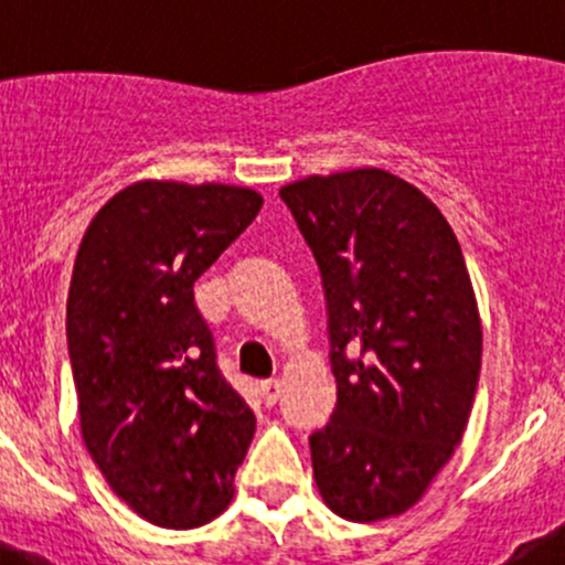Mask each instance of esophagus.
Masks as SVG:
<instances>
[{"mask_svg": "<svg viewBox=\"0 0 565 565\" xmlns=\"http://www.w3.org/2000/svg\"><path fill=\"white\" fill-rule=\"evenodd\" d=\"M259 391H262V398H265L267 404H276L278 402V396H281V380H265V383L259 385Z\"/></svg>", "mask_w": 565, "mask_h": 565, "instance_id": "obj_1", "label": "esophagus"}]
</instances>
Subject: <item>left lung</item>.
Here are the masks:
<instances>
[{
	"instance_id": "left-lung-1",
	"label": "left lung",
	"mask_w": 565,
	"mask_h": 565,
	"mask_svg": "<svg viewBox=\"0 0 565 565\" xmlns=\"http://www.w3.org/2000/svg\"><path fill=\"white\" fill-rule=\"evenodd\" d=\"M315 254L339 398L311 431L324 503L350 522L404 514L461 443L481 319L440 210L383 169L306 177L278 191Z\"/></svg>"
}]
</instances>
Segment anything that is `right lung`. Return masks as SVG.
<instances>
[{
	"label": "right lung",
	"mask_w": 565,
	"mask_h": 565,
	"mask_svg": "<svg viewBox=\"0 0 565 565\" xmlns=\"http://www.w3.org/2000/svg\"><path fill=\"white\" fill-rule=\"evenodd\" d=\"M250 188L145 180L108 199L67 295V355L84 446L108 487L172 530L235 494L256 415L218 369L196 278L256 218Z\"/></svg>",
	"instance_id": "add662e5"
}]
</instances>
